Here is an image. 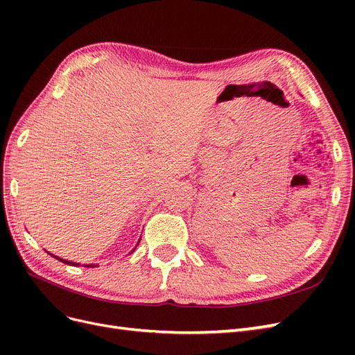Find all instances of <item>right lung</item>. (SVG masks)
I'll return each instance as SVG.
<instances>
[{"label":"right lung","instance_id":"obj_1","mask_svg":"<svg viewBox=\"0 0 355 355\" xmlns=\"http://www.w3.org/2000/svg\"><path fill=\"white\" fill-rule=\"evenodd\" d=\"M139 241H141V240H139ZM137 244H139V243H137ZM137 244H136V245H137ZM132 252H135V249H133ZM132 252H130V253H132ZM50 254H51V253H50ZM51 256H53V257H56V259H59L60 262L67 263V265H73V266H78V265H80V263H77V262H71V261H65V259H62V257H58V256H55V254H51ZM84 266H85V268H94V266H98V265H94V263H89V265H84Z\"/></svg>","mask_w":355,"mask_h":355}]
</instances>
